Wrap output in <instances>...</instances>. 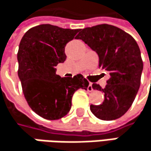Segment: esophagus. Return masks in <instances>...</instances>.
<instances>
[{
  "mask_svg": "<svg viewBox=\"0 0 151 151\" xmlns=\"http://www.w3.org/2000/svg\"><path fill=\"white\" fill-rule=\"evenodd\" d=\"M88 91H93V88H92V83H89V84L88 86Z\"/></svg>",
  "mask_w": 151,
  "mask_h": 151,
  "instance_id": "1",
  "label": "esophagus"
}]
</instances>
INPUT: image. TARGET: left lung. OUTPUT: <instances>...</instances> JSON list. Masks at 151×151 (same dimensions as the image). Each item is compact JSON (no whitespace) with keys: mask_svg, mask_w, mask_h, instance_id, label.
<instances>
[{"mask_svg":"<svg viewBox=\"0 0 151 151\" xmlns=\"http://www.w3.org/2000/svg\"><path fill=\"white\" fill-rule=\"evenodd\" d=\"M76 39L96 52L99 67L110 76L104 88L92 84L94 89L104 92V101L91 104V112L105 121L121 117L133 104L141 83L143 63L137 42L121 28L109 24L81 29Z\"/></svg>","mask_w":151,"mask_h":151,"instance_id":"1","label":"left lung"}]
</instances>
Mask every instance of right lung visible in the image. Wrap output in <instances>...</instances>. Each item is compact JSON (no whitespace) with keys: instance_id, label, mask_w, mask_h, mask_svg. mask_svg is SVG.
Wrapping results in <instances>:
<instances>
[{"instance_id":"1","label":"right lung","mask_w":151,"mask_h":151,"mask_svg":"<svg viewBox=\"0 0 151 151\" xmlns=\"http://www.w3.org/2000/svg\"><path fill=\"white\" fill-rule=\"evenodd\" d=\"M78 32L42 24L28 29L21 40L18 76L24 96L32 110L47 120L65 116L74 93L78 88H88V82L81 74L61 77L55 73L57 64L66 60V44Z\"/></svg>"}]
</instances>
